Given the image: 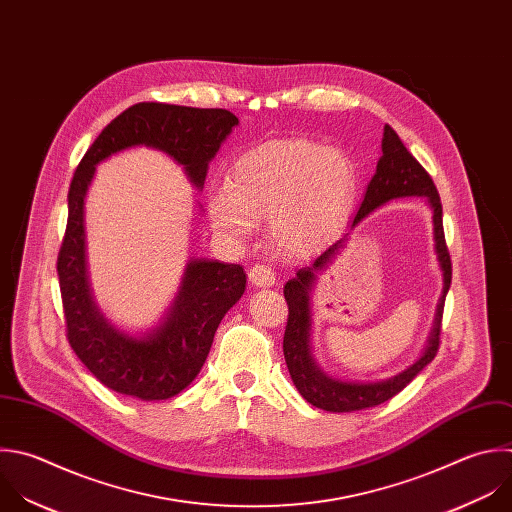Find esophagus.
Wrapping results in <instances>:
<instances>
[{
	"label": "esophagus",
	"mask_w": 512,
	"mask_h": 512,
	"mask_svg": "<svg viewBox=\"0 0 512 512\" xmlns=\"http://www.w3.org/2000/svg\"><path fill=\"white\" fill-rule=\"evenodd\" d=\"M249 281L255 287H271L275 285V273L267 265H255L249 269Z\"/></svg>",
	"instance_id": "esophagus-1"
}]
</instances>
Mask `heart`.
Returning a JSON list of instances; mask_svg holds the SVG:
<instances>
[{
    "instance_id": "heart-1",
    "label": "heart",
    "mask_w": 512,
    "mask_h": 512,
    "mask_svg": "<svg viewBox=\"0 0 512 512\" xmlns=\"http://www.w3.org/2000/svg\"><path fill=\"white\" fill-rule=\"evenodd\" d=\"M356 168L335 148L307 138L269 140L243 152L231 185L211 189L213 227L229 241H247L259 219H271L273 245L285 257L315 253L348 215Z\"/></svg>"
}]
</instances>
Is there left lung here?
<instances>
[{"label":"left lung","mask_w":512,"mask_h":512,"mask_svg":"<svg viewBox=\"0 0 512 512\" xmlns=\"http://www.w3.org/2000/svg\"><path fill=\"white\" fill-rule=\"evenodd\" d=\"M406 197H424L432 211L434 253H436L438 267L442 271V281H444L426 348L412 366H408L406 370L386 380H376V382L339 380L323 372V368L315 362V356L311 350V323H313L311 291H313V283L317 281V273L327 269L346 249L348 237H350V233H346L342 239L329 245L317 259H313L309 267L299 269L295 277L289 279L283 287V295L289 307L287 327L283 335L285 364L297 392L315 408H321L325 412H358V410L384 404L386 400L402 392L434 360L438 352L444 299L452 281V265H450V255L446 249L444 229H442V205L430 175L408 152V148L404 146L396 130L386 124L384 138H382V156L376 166V175L368 185V191L358 209V215L350 225V231L382 205L396 199H406Z\"/></svg>","instance_id":"obj_1"}]
</instances>
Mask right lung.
<instances>
[{
	"label": "right lung",
	"instance_id": "1",
	"mask_svg": "<svg viewBox=\"0 0 512 512\" xmlns=\"http://www.w3.org/2000/svg\"><path fill=\"white\" fill-rule=\"evenodd\" d=\"M237 124L239 118L223 108L140 102L98 134L76 168L58 255L68 342L94 378L118 394L156 402L191 386L221 319L245 293L247 277L241 265L193 257L173 303L156 325L146 331L116 325L94 301L88 277L84 205L96 166L122 150L146 146L173 158L189 183L203 191L209 162Z\"/></svg>",
	"mask_w": 512,
	"mask_h": 512
}]
</instances>
